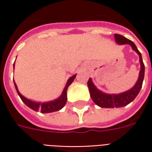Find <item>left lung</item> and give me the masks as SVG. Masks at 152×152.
I'll return each mask as SVG.
<instances>
[{
  "label": "left lung",
  "mask_w": 152,
  "mask_h": 152,
  "mask_svg": "<svg viewBox=\"0 0 152 152\" xmlns=\"http://www.w3.org/2000/svg\"><path fill=\"white\" fill-rule=\"evenodd\" d=\"M115 40L116 41V43L119 44V45H125V44L130 45L133 48V50L137 52V54L139 55L141 70L140 72H139V77H138V80H137V83L135 84V86L129 90L122 93V94H107L101 92L93 84L92 80L89 79L87 85L89 87L91 99L95 104L101 107H105V108L122 107L128 105L132 101H134V99L137 97L138 93L140 91L144 79L145 66H144V63L142 62V54L139 52V50H137L135 44L132 40H129V39L120 34H115Z\"/></svg>",
  "instance_id": "obj_1"
}]
</instances>
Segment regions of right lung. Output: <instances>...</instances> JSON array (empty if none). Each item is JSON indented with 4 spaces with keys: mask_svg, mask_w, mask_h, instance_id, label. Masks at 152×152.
<instances>
[{
    "mask_svg": "<svg viewBox=\"0 0 152 152\" xmlns=\"http://www.w3.org/2000/svg\"><path fill=\"white\" fill-rule=\"evenodd\" d=\"M14 66H15V64H14ZM76 77V75H74L72 77H70L67 82H66V85L65 86V88L63 89V94L62 95L60 96L59 98L56 100H53V101H51V102H32L31 100L29 99H26L25 97L22 95L20 93L18 92V87L16 86V84L15 82V89L17 90V93L18 94L20 97V99H22V101L24 102L26 105L28 106V107H30L32 110H34L36 112L37 111H40L41 113H50V112H57L60 109H62L65 106L66 102V100H67V98H66V90H67V88L68 86L72 83V81L75 79Z\"/></svg>",
    "mask_w": 152,
    "mask_h": 152,
    "instance_id": "right-lung-1",
    "label": "right lung"
}]
</instances>
